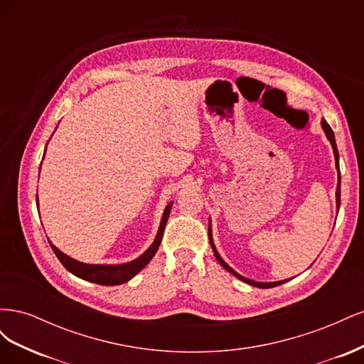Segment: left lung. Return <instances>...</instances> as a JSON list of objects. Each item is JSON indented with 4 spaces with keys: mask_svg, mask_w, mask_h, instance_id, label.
Here are the masks:
<instances>
[{
    "mask_svg": "<svg viewBox=\"0 0 364 364\" xmlns=\"http://www.w3.org/2000/svg\"><path fill=\"white\" fill-rule=\"evenodd\" d=\"M322 129H323V132H325V135H326V138L329 139V142H331V146H333V150H334V158H336V165H337V170H338V150H337V144H336V138H334V132H333V129L329 127V124L326 123L325 119H322ZM336 196H337V209L340 208V176H338V183H337V193H336ZM208 235H209V243H211V247H213V250H214V255H215V258H217V261L222 264V266L225 267V270H228L229 273H232L234 277H237L238 279H241L243 282H246V284H250V285H253V287H259V289H272V287H277V285H279V284H284V282H287V279L285 281H278V282H257V281H252V279H247V278H245V277H241V274H238L232 267H229L228 264L222 259V257L218 255V252H217V249H215V246H214V241H213V232H211V220H209V228H208Z\"/></svg>",
    "mask_w": 364,
    "mask_h": 364,
    "instance_id": "left-lung-1",
    "label": "left lung"
}]
</instances>
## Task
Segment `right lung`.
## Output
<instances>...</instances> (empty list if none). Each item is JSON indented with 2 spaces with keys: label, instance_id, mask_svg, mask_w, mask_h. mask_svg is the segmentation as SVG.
<instances>
[{
  "label": "right lung",
  "instance_id": "obj_1",
  "mask_svg": "<svg viewBox=\"0 0 364 364\" xmlns=\"http://www.w3.org/2000/svg\"><path fill=\"white\" fill-rule=\"evenodd\" d=\"M36 203H38V194H36ZM171 206H173V202H170L167 205V208H165L162 220H161V225H159V229H158V235H156L155 241H153V245L144 253H142L139 258L130 261V262H126V264H119V266H105V264H85V262H80V261H75V259L70 258L68 255H65L63 252H60L56 246H53L51 243H50V246H51L53 252L56 253V257L59 258V261L62 262V266L67 269L68 272H71L73 274H75V277H79L85 281L100 284V285L124 284L129 279L134 278L138 272L144 269L147 264L150 262V259L155 257V253L158 252L159 245H161L164 229H165V225H167Z\"/></svg>",
  "mask_w": 364,
  "mask_h": 364
}]
</instances>
